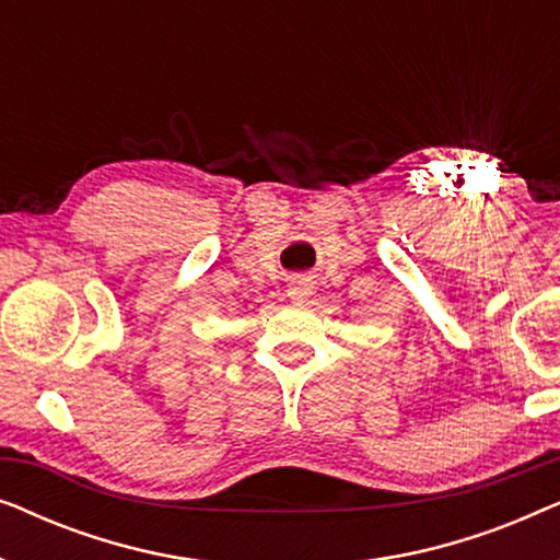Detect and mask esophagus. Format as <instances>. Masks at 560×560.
<instances>
[{"label": "esophagus", "instance_id": "1", "mask_svg": "<svg viewBox=\"0 0 560 560\" xmlns=\"http://www.w3.org/2000/svg\"><path fill=\"white\" fill-rule=\"evenodd\" d=\"M285 293H288L290 301L305 303L313 295V282H311V278H293V280H290Z\"/></svg>", "mask_w": 560, "mask_h": 560}]
</instances>
